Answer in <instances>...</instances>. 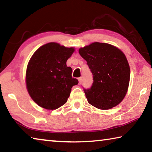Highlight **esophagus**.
I'll return each mask as SVG.
<instances>
[{"mask_svg": "<svg viewBox=\"0 0 152 152\" xmlns=\"http://www.w3.org/2000/svg\"><path fill=\"white\" fill-rule=\"evenodd\" d=\"M78 81H79V84H81L82 82V77H80V78H78Z\"/></svg>", "mask_w": 152, "mask_h": 152, "instance_id": "esophagus-1", "label": "esophagus"}]
</instances>
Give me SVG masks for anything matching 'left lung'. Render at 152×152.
<instances>
[{
    "instance_id": "1",
    "label": "left lung",
    "mask_w": 152,
    "mask_h": 152,
    "mask_svg": "<svg viewBox=\"0 0 152 152\" xmlns=\"http://www.w3.org/2000/svg\"><path fill=\"white\" fill-rule=\"evenodd\" d=\"M79 53L93 76L91 88H84L88 102L102 110L119 104L127 93L130 79L129 65L124 53L112 45L99 42L80 48Z\"/></svg>"
}]
</instances>
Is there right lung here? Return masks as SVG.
<instances>
[{
	"mask_svg": "<svg viewBox=\"0 0 152 152\" xmlns=\"http://www.w3.org/2000/svg\"><path fill=\"white\" fill-rule=\"evenodd\" d=\"M74 51L57 43H49L33 53L27 65L26 84L31 97L39 106L56 109L66 102L72 88L78 84L66 61Z\"/></svg>",
	"mask_w": 152,
	"mask_h": 152,
	"instance_id": "obj_1",
	"label": "right lung"
}]
</instances>
